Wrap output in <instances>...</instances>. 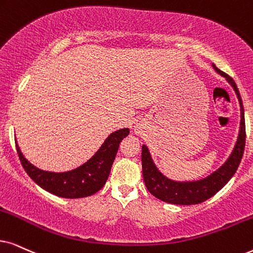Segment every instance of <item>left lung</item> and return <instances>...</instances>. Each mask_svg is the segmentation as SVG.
<instances>
[{
    "mask_svg": "<svg viewBox=\"0 0 253 253\" xmlns=\"http://www.w3.org/2000/svg\"><path fill=\"white\" fill-rule=\"evenodd\" d=\"M215 71L228 81L232 88L237 94L239 106H241V127H239V134L237 137L235 148L230 154L228 160L220 167L208 175L207 177L201 178L197 181H174L165 176L156 167L148 148L146 145L142 146L141 162H142V175L143 181L147 189L153 196L164 202L171 204H180V206H191V204H198L207 201L208 198L212 197L213 195L222 189L224 185L233 176L237 170L243 153L245 148V119H244V107L243 101L239 94L238 87L233 82L231 77L220 71L212 64Z\"/></svg>",
    "mask_w": 253,
    "mask_h": 253,
    "instance_id": "8db88e82",
    "label": "left lung"
}]
</instances>
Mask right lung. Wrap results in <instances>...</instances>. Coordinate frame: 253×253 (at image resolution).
<instances>
[{"label": "right lung", "instance_id": "1", "mask_svg": "<svg viewBox=\"0 0 253 253\" xmlns=\"http://www.w3.org/2000/svg\"><path fill=\"white\" fill-rule=\"evenodd\" d=\"M129 134L128 128L118 129L108 135L98 152L81 167L64 172L42 170L22 154L16 142L18 158L24 170L44 190L64 198L91 196L106 183L121 140Z\"/></svg>", "mask_w": 253, "mask_h": 253}]
</instances>
